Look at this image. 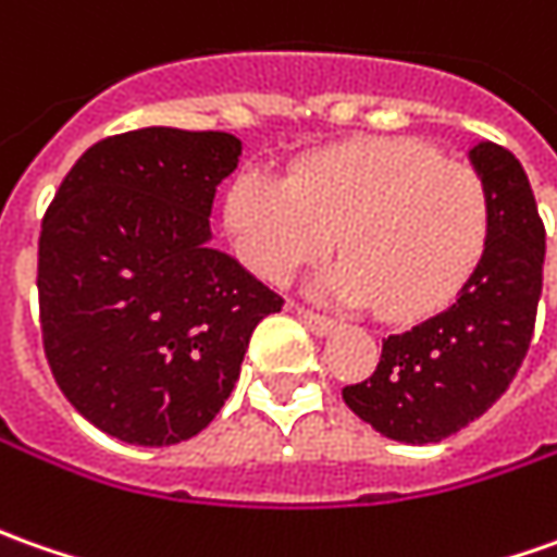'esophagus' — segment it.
Instances as JSON below:
<instances>
[{
  "mask_svg": "<svg viewBox=\"0 0 557 557\" xmlns=\"http://www.w3.org/2000/svg\"><path fill=\"white\" fill-rule=\"evenodd\" d=\"M289 311L311 330V333H317V336H323V333H330L333 330V317L326 314H317L314 308H305V305H289Z\"/></svg>",
  "mask_w": 557,
  "mask_h": 557,
  "instance_id": "34e87169",
  "label": "esophagus"
}]
</instances>
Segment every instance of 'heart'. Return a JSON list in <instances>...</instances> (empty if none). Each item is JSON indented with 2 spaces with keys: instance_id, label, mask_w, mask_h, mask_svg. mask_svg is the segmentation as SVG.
I'll return each mask as SVG.
<instances>
[{
  "instance_id": "obj_1",
  "label": "heart",
  "mask_w": 557,
  "mask_h": 557,
  "mask_svg": "<svg viewBox=\"0 0 557 557\" xmlns=\"http://www.w3.org/2000/svg\"><path fill=\"white\" fill-rule=\"evenodd\" d=\"M224 221L249 271L283 283L336 249L320 289L416 320L450 305L481 264L493 227L484 175L416 138H357L317 150L283 182L243 172Z\"/></svg>"
}]
</instances>
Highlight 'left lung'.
<instances>
[{
	"label": "left lung",
	"mask_w": 557,
	"mask_h": 557,
	"mask_svg": "<svg viewBox=\"0 0 557 557\" xmlns=\"http://www.w3.org/2000/svg\"><path fill=\"white\" fill-rule=\"evenodd\" d=\"M493 202L487 252L447 311L382 342L370 379L342 397L375 432L437 444L506 394L528 355L543 293L546 227L528 172L506 147H471Z\"/></svg>",
	"instance_id": "1"
}]
</instances>
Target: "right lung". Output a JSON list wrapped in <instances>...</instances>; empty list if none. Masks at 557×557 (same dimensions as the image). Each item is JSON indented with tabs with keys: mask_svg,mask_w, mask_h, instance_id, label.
Here are the masks:
<instances>
[{
	"mask_svg": "<svg viewBox=\"0 0 557 557\" xmlns=\"http://www.w3.org/2000/svg\"><path fill=\"white\" fill-rule=\"evenodd\" d=\"M227 132L150 125L91 145L39 234V323L51 375L95 429L169 447L234 392L249 336L283 298L209 246Z\"/></svg>",
	"mask_w": 557,
	"mask_h": 557,
	"instance_id": "1",
	"label": "right lung"
}]
</instances>
